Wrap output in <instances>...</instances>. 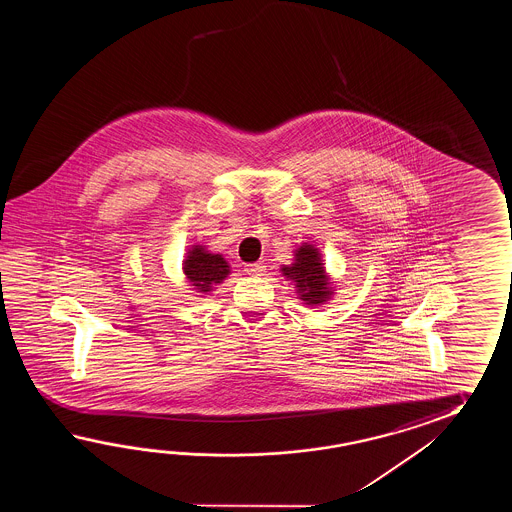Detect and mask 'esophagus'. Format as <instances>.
<instances>
[{"instance_id": "esophagus-1", "label": "esophagus", "mask_w": 512, "mask_h": 512, "mask_svg": "<svg viewBox=\"0 0 512 512\" xmlns=\"http://www.w3.org/2000/svg\"><path fill=\"white\" fill-rule=\"evenodd\" d=\"M265 271H267V269H265L263 263H247V265H245V272H247L249 276H263V272Z\"/></svg>"}]
</instances>
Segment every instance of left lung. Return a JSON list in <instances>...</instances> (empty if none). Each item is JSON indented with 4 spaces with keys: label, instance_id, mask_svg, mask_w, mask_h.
I'll use <instances>...</instances> for the list:
<instances>
[{
    "label": "left lung",
    "instance_id": "8db88e82",
    "mask_svg": "<svg viewBox=\"0 0 512 512\" xmlns=\"http://www.w3.org/2000/svg\"><path fill=\"white\" fill-rule=\"evenodd\" d=\"M293 265L282 267L283 274L296 282L300 298L309 305L322 304L329 296L327 278L320 254L315 247L304 245L296 251Z\"/></svg>",
    "mask_w": 512,
    "mask_h": 512
}]
</instances>
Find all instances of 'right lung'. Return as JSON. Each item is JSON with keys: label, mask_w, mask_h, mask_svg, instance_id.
Listing matches in <instances>:
<instances>
[{"label": "right lung", "mask_w": 512, "mask_h": 512, "mask_svg": "<svg viewBox=\"0 0 512 512\" xmlns=\"http://www.w3.org/2000/svg\"><path fill=\"white\" fill-rule=\"evenodd\" d=\"M185 272L201 293H208L214 283L221 282L229 274V265L219 254H208L196 247L186 258Z\"/></svg>", "instance_id": "1"}]
</instances>
